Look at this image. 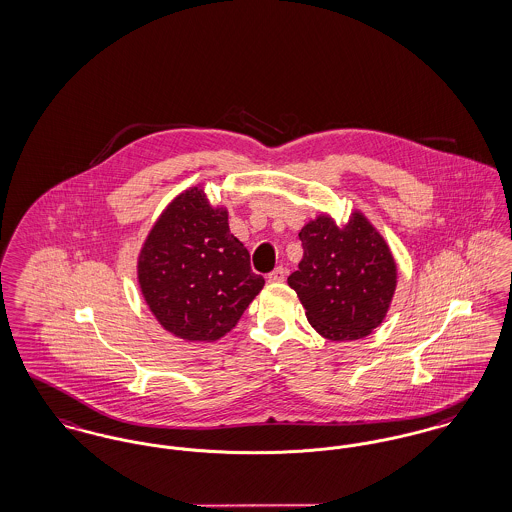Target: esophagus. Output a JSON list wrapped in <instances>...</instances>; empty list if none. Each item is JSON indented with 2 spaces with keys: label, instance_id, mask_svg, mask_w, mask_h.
Returning a JSON list of instances; mask_svg holds the SVG:
<instances>
[{
  "label": "esophagus",
  "instance_id": "1",
  "mask_svg": "<svg viewBox=\"0 0 512 512\" xmlns=\"http://www.w3.org/2000/svg\"><path fill=\"white\" fill-rule=\"evenodd\" d=\"M285 277H287V269L279 266L269 273L268 283H281V281H285Z\"/></svg>",
  "mask_w": 512,
  "mask_h": 512
}]
</instances>
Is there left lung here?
<instances>
[{
  "label": "left lung",
  "mask_w": 512,
  "mask_h": 512,
  "mask_svg": "<svg viewBox=\"0 0 512 512\" xmlns=\"http://www.w3.org/2000/svg\"><path fill=\"white\" fill-rule=\"evenodd\" d=\"M302 260L287 279L310 325L329 341L370 335L385 320L397 289L389 244L362 212L345 225L320 214L298 233Z\"/></svg>",
  "instance_id": "left-lung-1"
}]
</instances>
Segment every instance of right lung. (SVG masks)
I'll return each instance as SVG.
<instances>
[{"mask_svg": "<svg viewBox=\"0 0 512 512\" xmlns=\"http://www.w3.org/2000/svg\"><path fill=\"white\" fill-rule=\"evenodd\" d=\"M140 293L165 331L196 343L229 333L264 287L250 254L229 231V214L204 189L177 194L140 248Z\"/></svg>", "mask_w": 512, "mask_h": 512, "instance_id": "right-lung-1", "label": "right lung"}]
</instances>
